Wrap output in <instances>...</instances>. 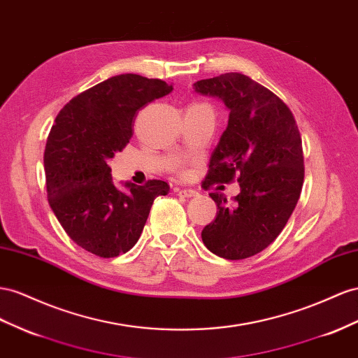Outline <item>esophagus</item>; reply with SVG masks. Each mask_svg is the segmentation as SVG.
<instances>
[{
  "label": "esophagus",
  "mask_w": 358,
  "mask_h": 358,
  "mask_svg": "<svg viewBox=\"0 0 358 358\" xmlns=\"http://www.w3.org/2000/svg\"><path fill=\"white\" fill-rule=\"evenodd\" d=\"M176 192L179 196H183V197H196L199 192L196 189H188V188H183V189H176Z\"/></svg>",
  "instance_id": "1"
}]
</instances>
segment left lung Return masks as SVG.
Here are the masks:
<instances>
[{
	"label": "left lung",
	"mask_w": 358,
	"mask_h": 358,
	"mask_svg": "<svg viewBox=\"0 0 358 358\" xmlns=\"http://www.w3.org/2000/svg\"><path fill=\"white\" fill-rule=\"evenodd\" d=\"M194 89L229 110L203 188L235 178L241 188L231 206L223 194L210 192L218 210L201 241L220 257L247 259L273 243L296 206L304 180L301 135L287 105L247 75L223 73L197 81Z\"/></svg>",
	"instance_id": "obj_1"
}]
</instances>
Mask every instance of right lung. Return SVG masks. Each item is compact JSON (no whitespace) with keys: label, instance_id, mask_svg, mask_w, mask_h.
I'll use <instances>...</instances> for the list:
<instances>
[{"label":"right lung","instance_id":"right-lung-1","mask_svg":"<svg viewBox=\"0 0 358 358\" xmlns=\"http://www.w3.org/2000/svg\"><path fill=\"white\" fill-rule=\"evenodd\" d=\"M171 90L161 80L115 75L75 96L55 117L43 155L48 201L67 236L96 256L129 251L153 200L169 194V183L157 179L119 189L108 161L129 143L137 111Z\"/></svg>","mask_w":358,"mask_h":358}]
</instances>
